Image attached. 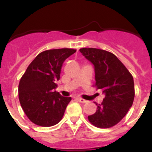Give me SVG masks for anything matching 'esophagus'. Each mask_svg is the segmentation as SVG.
<instances>
[{
  "label": "esophagus",
  "mask_w": 152,
  "mask_h": 152,
  "mask_svg": "<svg viewBox=\"0 0 152 152\" xmlns=\"http://www.w3.org/2000/svg\"><path fill=\"white\" fill-rule=\"evenodd\" d=\"M77 100H78V101L80 102V103H87V100H84V99H83V98H81V97H78Z\"/></svg>",
  "instance_id": "obj_1"
}]
</instances>
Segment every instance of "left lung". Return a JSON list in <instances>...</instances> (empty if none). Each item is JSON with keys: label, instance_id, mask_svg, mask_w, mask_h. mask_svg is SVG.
Instances as JSON below:
<instances>
[{"label": "left lung", "instance_id": "left-lung-1", "mask_svg": "<svg viewBox=\"0 0 152 152\" xmlns=\"http://www.w3.org/2000/svg\"><path fill=\"white\" fill-rule=\"evenodd\" d=\"M82 55L94 65L97 89L105 95L88 120L99 128L113 127L126 115L134 100V78L114 54L103 49L83 48Z\"/></svg>", "mask_w": 152, "mask_h": 152}]
</instances>
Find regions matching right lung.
<instances>
[{
  "mask_svg": "<svg viewBox=\"0 0 152 152\" xmlns=\"http://www.w3.org/2000/svg\"><path fill=\"white\" fill-rule=\"evenodd\" d=\"M76 49H58L39 53L29 64L18 85V97L28 118L37 125L51 127L61 120L71 97L55 91L64 61Z\"/></svg>",
  "mask_w": 152,
  "mask_h": 152,
  "instance_id": "add662e5",
  "label": "right lung"
}]
</instances>
